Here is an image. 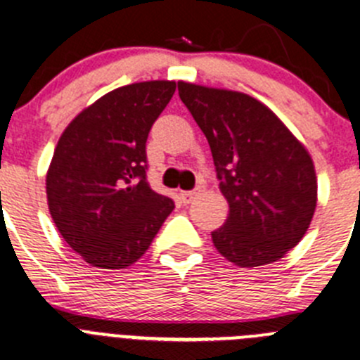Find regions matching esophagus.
<instances>
[{"label":"esophagus","mask_w":360,"mask_h":360,"mask_svg":"<svg viewBox=\"0 0 360 360\" xmlns=\"http://www.w3.org/2000/svg\"><path fill=\"white\" fill-rule=\"evenodd\" d=\"M194 196H196V193H194V191H184V193H180V198H182L184 203H191Z\"/></svg>","instance_id":"1"}]
</instances>
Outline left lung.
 I'll return each mask as SVG.
<instances>
[{"instance_id": "8db88e82", "label": "left lung", "mask_w": 360, "mask_h": 360, "mask_svg": "<svg viewBox=\"0 0 360 360\" xmlns=\"http://www.w3.org/2000/svg\"><path fill=\"white\" fill-rule=\"evenodd\" d=\"M178 94L207 136L229 207L212 231L215 249L248 269L281 259L302 240L316 210L307 148L251 95L186 81H178Z\"/></svg>"}]
</instances>
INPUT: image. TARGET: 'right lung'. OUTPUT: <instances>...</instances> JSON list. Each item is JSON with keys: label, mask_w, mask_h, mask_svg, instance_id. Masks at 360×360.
Segmentation results:
<instances>
[{"label": "right lung", "mask_w": 360, "mask_h": 360, "mask_svg": "<svg viewBox=\"0 0 360 360\" xmlns=\"http://www.w3.org/2000/svg\"><path fill=\"white\" fill-rule=\"evenodd\" d=\"M174 90V81L116 88L58 139L46 174L47 205L63 240L90 265L131 266L173 212V201L146 182V139Z\"/></svg>", "instance_id": "right-lung-1"}]
</instances>
